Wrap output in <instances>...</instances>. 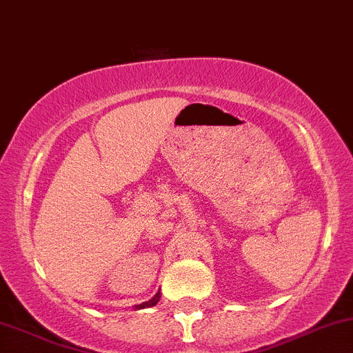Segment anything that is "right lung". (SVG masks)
I'll return each instance as SVG.
<instances>
[{
	"label": "right lung",
	"mask_w": 353,
	"mask_h": 353,
	"mask_svg": "<svg viewBox=\"0 0 353 353\" xmlns=\"http://www.w3.org/2000/svg\"><path fill=\"white\" fill-rule=\"evenodd\" d=\"M159 298H161V293L157 292L156 295H154L152 298H150L149 301H144V303H141V305H135V308H137V310H141V308H149V307H154V305H157Z\"/></svg>",
	"instance_id": "add662e5"
}]
</instances>
